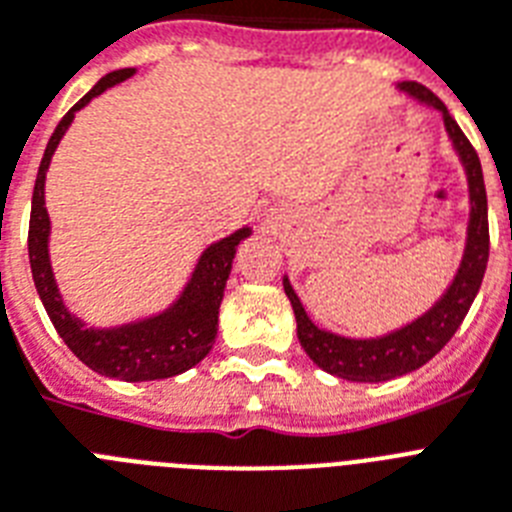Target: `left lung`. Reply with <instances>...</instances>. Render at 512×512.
Segmentation results:
<instances>
[{"label":"left lung","mask_w":512,"mask_h":512,"mask_svg":"<svg viewBox=\"0 0 512 512\" xmlns=\"http://www.w3.org/2000/svg\"><path fill=\"white\" fill-rule=\"evenodd\" d=\"M398 88L442 112L447 135H450L453 149L458 151L460 162H463V170L468 177V198H471L466 251H463V261H460L455 280L424 316H418L416 322L405 324L390 335L371 337V340H350V337L332 335L327 329L316 327L308 319L306 308H303L301 298L295 295L290 280L287 277L282 280L285 295L293 306L295 322H298V340H301L308 358L327 374H335V377L348 379V382H387V379L403 377L408 371L421 369L426 361H432L450 342V337L458 332L460 322L466 319L468 308L479 293L489 261L487 188H484L479 154L466 138V133L458 128L453 114L447 112L445 104L429 88L416 83V80H403V83H398Z\"/></svg>","instance_id":"8db88e82"}]
</instances>
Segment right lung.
Wrapping results in <instances>:
<instances>
[{
  "mask_svg": "<svg viewBox=\"0 0 512 512\" xmlns=\"http://www.w3.org/2000/svg\"><path fill=\"white\" fill-rule=\"evenodd\" d=\"M133 73V67H125V70H114V73L104 75L59 120L57 130L46 143L36 185H33L28 259H31L38 298L44 303L54 329L88 369L99 371L104 377L122 379V382H154V379L177 377V374H183L190 366H196L198 361L206 358V353L214 345V337H217L219 303L225 295L232 259H235L240 240L251 235V227H240L227 238L211 243L201 253V259H198L180 298L162 314L141 319V322L122 324V327L94 329L86 327L83 319L67 311L62 295H59L57 280H54L52 261H49V230H52V225H49V211H46L44 201L46 170H49V162H52V154L57 151L62 135L75 120V112L86 107L94 96L104 94L107 88L128 80Z\"/></svg>",
  "mask_w": 512,
  "mask_h": 512,
  "instance_id": "right-lung-1",
  "label": "right lung"
}]
</instances>
